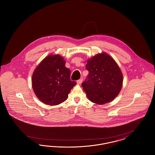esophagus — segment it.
<instances>
[{
    "label": "esophagus",
    "instance_id": "esophagus-1",
    "mask_svg": "<svg viewBox=\"0 0 155 155\" xmlns=\"http://www.w3.org/2000/svg\"><path fill=\"white\" fill-rule=\"evenodd\" d=\"M82 78H81V79H80V80H77V83L78 84H81V83H82Z\"/></svg>",
    "mask_w": 155,
    "mask_h": 155
}]
</instances>
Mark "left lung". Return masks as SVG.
I'll return each mask as SVG.
<instances>
[{"label":"left lung","instance_id":"left-lung-1","mask_svg":"<svg viewBox=\"0 0 155 155\" xmlns=\"http://www.w3.org/2000/svg\"><path fill=\"white\" fill-rule=\"evenodd\" d=\"M89 74L82 87L89 101L103 104L117 96L123 85V74L114 60L106 53L89 59Z\"/></svg>","mask_w":155,"mask_h":155}]
</instances>
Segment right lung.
Instances as JSON below:
<instances>
[{
  "instance_id": "obj_1",
  "label": "right lung",
  "mask_w": 155,
  "mask_h": 155,
  "mask_svg": "<svg viewBox=\"0 0 155 155\" xmlns=\"http://www.w3.org/2000/svg\"><path fill=\"white\" fill-rule=\"evenodd\" d=\"M59 54L49 55L35 70L32 86L38 98L43 103L54 106L64 102L77 84L70 80V69Z\"/></svg>"
}]
</instances>
